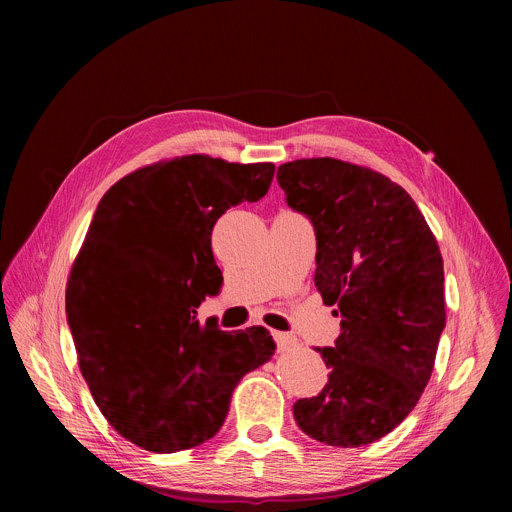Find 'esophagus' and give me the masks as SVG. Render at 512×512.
<instances>
[{
  "mask_svg": "<svg viewBox=\"0 0 512 512\" xmlns=\"http://www.w3.org/2000/svg\"><path fill=\"white\" fill-rule=\"evenodd\" d=\"M273 338L277 342L279 352H289V350H294V348L300 346V340L296 336L285 334V332H273Z\"/></svg>",
  "mask_w": 512,
  "mask_h": 512,
  "instance_id": "esophagus-1",
  "label": "esophagus"
}]
</instances>
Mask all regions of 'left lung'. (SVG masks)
Masks as SVG:
<instances>
[{
  "mask_svg": "<svg viewBox=\"0 0 512 512\" xmlns=\"http://www.w3.org/2000/svg\"><path fill=\"white\" fill-rule=\"evenodd\" d=\"M287 204L316 231V287L340 336L318 348L328 383L300 399L304 433L338 448L391 433L429 383L446 326L444 259L413 198L387 176L336 158L279 166Z\"/></svg>",
  "mask_w": 512,
  "mask_h": 512,
  "instance_id": "obj_1",
  "label": "left lung"
}]
</instances>
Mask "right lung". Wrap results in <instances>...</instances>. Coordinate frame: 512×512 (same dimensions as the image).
Here are the masks:
<instances>
[{
	"instance_id": "obj_1",
	"label": "right lung",
	"mask_w": 512,
	"mask_h": 512,
	"mask_svg": "<svg viewBox=\"0 0 512 512\" xmlns=\"http://www.w3.org/2000/svg\"><path fill=\"white\" fill-rule=\"evenodd\" d=\"M275 166L192 154L143 166L101 198L66 283L79 369L109 425L131 444L172 454L221 429L231 395L275 354L267 328L225 332L196 308L223 273L218 216L261 200Z\"/></svg>"
}]
</instances>
